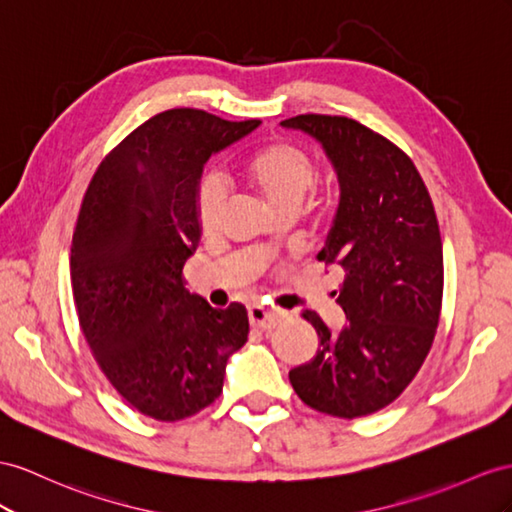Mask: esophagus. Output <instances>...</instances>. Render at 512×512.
<instances>
[{
  "instance_id": "esophagus-1",
  "label": "esophagus",
  "mask_w": 512,
  "mask_h": 512,
  "mask_svg": "<svg viewBox=\"0 0 512 512\" xmlns=\"http://www.w3.org/2000/svg\"><path fill=\"white\" fill-rule=\"evenodd\" d=\"M248 320H251V326H255V329H274L283 320V311L264 305H253L248 307Z\"/></svg>"
}]
</instances>
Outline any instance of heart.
<instances>
[{"mask_svg": "<svg viewBox=\"0 0 512 512\" xmlns=\"http://www.w3.org/2000/svg\"><path fill=\"white\" fill-rule=\"evenodd\" d=\"M244 177L274 212L298 209L316 181L311 155L287 140L261 144L244 162ZM227 192L216 177H203L196 188V218L203 231L218 227Z\"/></svg>", "mask_w": 512, "mask_h": 512, "instance_id": "heart-1", "label": "heart"}]
</instances>
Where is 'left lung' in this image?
<instances>
[{
	"instance_id": "left-lung-1",
	"label": "left lung",
	"mask_w": 512,
	"mask_h": 512,
	"mask_svg": "<svg viewBox=\"0 0 512 512\" xmlns=\"http://www.w3.org/2000/svg\"><path fill=\"white\" fill-rule=\"evenodd\" d=\"M316 138L339 181V205L318 259L344 270L333 333L318 313L303 318L320 348L290 372L298 398L320 413L355 419L385 409L422 368L437 333L443 248L435 207L411 157L346 116L281 121Z\"/></svg>"
}]
</instances>
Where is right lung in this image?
I'll return each mask as SVG.
<instances>
[{
  "label": "right lung",
  "instance_id": "1",
  "mask_svg": "<svg viewBox=\"0 0 512 512\" xmlns=\"http://www.w3.org/2000/svg\"><path fill=\"white\" fill-rule=\"evenodd\" d=\"M257 127L194 108L160 112L103 157L84 194L71 246L77 318L114 389L157 422L212 404L248 339L246 309L190 294L183 264L201 240L205 162Z\"/></svg>",
  "mask_w": 512,
  "mask_h": 512
}]
</instances>
